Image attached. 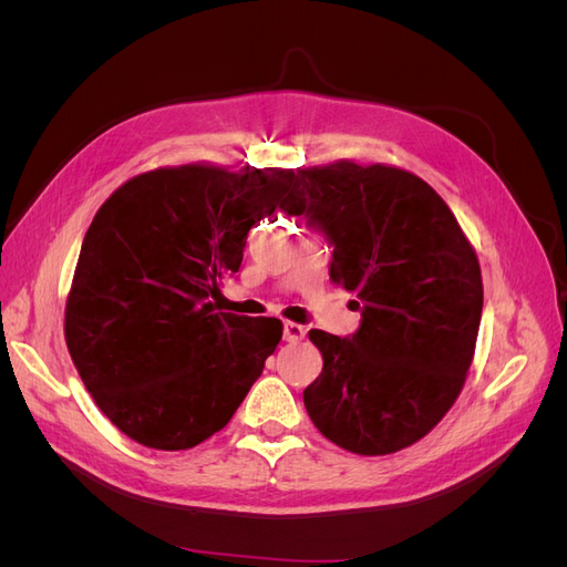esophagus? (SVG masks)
<instances>
[{
    "label": "esophagus",
    "instance_id": "obj_1",
    "mask_svg": "<svg viewBox=\"0 0 567 567\" xmlns=\"http://www.w3.org/2000/svg\"><path fill=\"white\" fill-rule=\"evenodd\" d=\"M305 333H307L305 326H300L296 321L284 323V340H288V342H300L305 338Z\"/></svg>",
    "mask_w": 567,
    "mask_h": 567
}]
</instances>
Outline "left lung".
<instances>
[{
	"mask_svg": "<svg viewBox=\"0 0 567 567\" xmlns=\"http://www.w3.org/2000/svg\"><path fill=\"white\" fill-rule=\"evenodd\" d=\"M298 182L281 208L323 229L331 279L362 307L352 338L310 331L323 369L302 392L307 414L352 454L406 450L468 379L483 315L475 248L435 188L398 165L333 161Z\"/></svg>",
	"mask_w": 567,
	"mask_h": 567,
	"instance_id": "1",
	"label": "left lung"
}]
</instances>
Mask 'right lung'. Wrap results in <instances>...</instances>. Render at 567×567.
<instances>
[{
	"mask_svg": "<svg viewBox=\"0 0 567 567\" xmlns=\"http://www.w3.org/2000/svg\"><path fill=\"white\" fill-rule=\"evenodd\" d=\"M286 167H156L127 179L84 234L68 290V352L104 416L151 450H192L225 427L284 323L217 307L248 231L286 203Z\"/></svg>",
	"mask_w": 567,
	"mask_h": 567,
	"instance_id": "right-lung-1",
	"label": "right lung"
}]
</instances>
